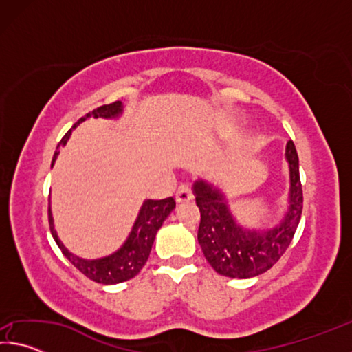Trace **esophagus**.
Segmentation results:
<instances>
[{
	"label": "esophagus",
	"instance_id": "1",
	"mask_svg": "<svg viewBox=\"0 0 352 352\" xmlns=\"http://www.w3.org/2000/svg\"><path fill=\"white\" fill-rule=\"evenodd\" d=\"M192 197H194L192 189H190L189 184H182V186L178 188L177 192H175L177 204H186V201L192 200Z\"/></svg>",
	"mask_w": 352,
	"mask_h": 352
}]
</instances>
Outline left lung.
<instances>
[{
  "instance_id": "8db88e82",
  "label": "left lung",
  "mask_w": 352,
  "mask_h": 352,
  "mask_svg": "<svg viewBox=\"0 0 352 352\" xmlns=\"http://www.w3.org/2000/svg\"><path fill=\"white\" fill-rule=\"evenodd\" d=\"M285 158L290 170L289 211L272 230H243L226 206L223 194L205 182H195V204L200 210L197 239L206 261L219 275L253 278L272 269L289 248L302 212L300 164L294 141L287 142Z\"/></svg>"
}]
</instances>
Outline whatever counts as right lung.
<instances>
[{
	"mask_svg": "<svg viewBox=\"0 0 352 352\" xmlns=\"http://www.w3.org/2000/svg\"><path fill=\"white\" fill-rule=\"evenodd\" d=\"M121 113H122V104L121 100H116V102L98 107V109H94L93 111L87 113L85 116L80 118L79 121L74 124L73 129L77 127V124L85 121L87 118H91V116L93 118H115L118 115H121ZM73 129H69L68 132L65 133L60 142H58L57 148L67 144V141L71 135V130ZM58 152L56 151L54 158H52V164H54ZM174 208H175V200L172 197L163 199V200H146L141 206L140 216L136 219L132 233H130L126 243H124L116 253L107 256V258L93 259V261L77 258V256L69 253L68 250L65 248V245L60 242V239H58V236L54 230V223H52V216H51L50 208H47V219H50L51 234L54 237L58 248L62 250V253L67 256V259L76 267L77 270L82 272L87 278L93 279L94 283L118 284V283L127 281V279H132L133 276L138 275L140 270L144 267L148 254H151L157 231L162 228L166 217L169 216Z\"/></svg>",
	"mask_w": 352,
	"mask_h": 352,
	"instance_id": "right-lung-1",
	"label": "right lung"
}]
</instances>
